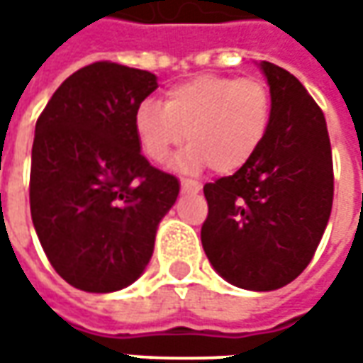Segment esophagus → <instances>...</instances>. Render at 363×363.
I'll return each instance as SVG.
<instances>
[{"label": "esophagus", "instance_id": "34e87169", "mask_svg": "<svg viewBox=\"0 0 363 363\" xmlns=\"http://www.w3.org/2000/svg\"><path fill=\"white\" fill-rule=\"evenodd\" d=\"M202 186L198 182H189V179H182V191L184 194H198Z\"/></svg>", "mask_w": 363, "mask_h": 363}]
</instances>
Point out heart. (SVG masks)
I'll list each match as a JSON object with an SVG mask.
<instances>
[{"label": "heart", "mask_w": 363, "mask_h": 363, "mask_svg": "<svg viewBox=\"0 0 363 363\" xmlns=\"http://www.w3.org/2000/svg\"><path fill=\"white\" fill-rule=\"evenodd\" d=\"M271 117V92L262 80L202 74L169 89L163 105L141 103L133 127L141 151L155 163L188 139L174 161L177 172L198 174L212 165L230 175L257 155Z\"/></svg>", "instance_id": "b5f03b06"}]
</instances>
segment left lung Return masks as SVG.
<instances>
[{
	"label": "left lung",
	"instance_id": "obj_1",
	"mask_svg": "<svg viewBox=\"0 0 363 363\" xmlns=\"http://www.w3.org/2000/svg\"><path fill=\"white\" fill-rule=\"evenodd\" d=\"M271 127L248 165L203 186L202 246L214 271L246 291H274L311 262L333 203V161L321 108L297 78L258 64Z\"/></svg>",
	"mask_w": 363,
	"mask_h": 363
}]
</instances>
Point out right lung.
<instances>
[{
  "label": "right lung",
  "mask_w": 363,
  "mask_h": 363,
  "mask_svg": "<svg viewBox=\"0 0 363 363\" xmlns=\"http://www.w3.org/2000/svg\"><path fill=\"white\" fill-rule=\"evenodd\" d=\"M157 77L94 62L68 77L35 123L30 210L50 264L68 285L113 293L151 260L177 177L143 157L135 113Z\"/></svg>",
  "instance_id": "1"
}]
</instances>
